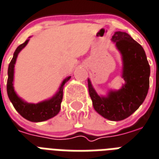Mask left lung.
<instances>
[{"mask_svg": "<svg viewBox=\"0 0 159 159\" xmlns=\"http://www.w3.org/2000/svg\"><path fill=\"white\" fill-rule=\"evenodd\" d=\"M112 42L122 56L125 84L119 90H109L107 96H100L88 79V91L96 112L110 121H121L133 114L146 98L150 66L143 47L128 33L116 31Z\"/></svg>", "mask_w": 159, "mask_h": 159, "instance_id": "8db88e82", "label": "left lung"}]
</instances>
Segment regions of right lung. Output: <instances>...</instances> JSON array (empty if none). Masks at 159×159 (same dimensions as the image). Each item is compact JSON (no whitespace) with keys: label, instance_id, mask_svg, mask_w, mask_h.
I'll list each match as a JSON object with an SVG mask.
<instances>
[{"label":"right lung","instance_id":"obj_1","mask_svg":"<svg viewBox=\"0 0 159 159\" xmlns=\"http://www.w3.org/2000/svg\"><path fill=\"white\" fill-rule=\"evenodd\" d=\"M30 38V37H29ZM29 42L27 39L26 42L20 45L16 49L15 52L13 54V57L8 66V79H7V95L9 98L10 101L11 102L12 105L14 106L15 109L28 121L38 123L48 120L52 117H55L60 112L61 103L62 101L63 97V87L68 80H70L71 77H66L62 81L60 88L58 89L55 95L52 98L40 102L38 103H29L27 102L24 101L22 98L16 94L13 87V81H14V67H15L16 58L20 51L26 47Z\"/></svg>","mask_w":159,"mask_h":159}]
</instances>
